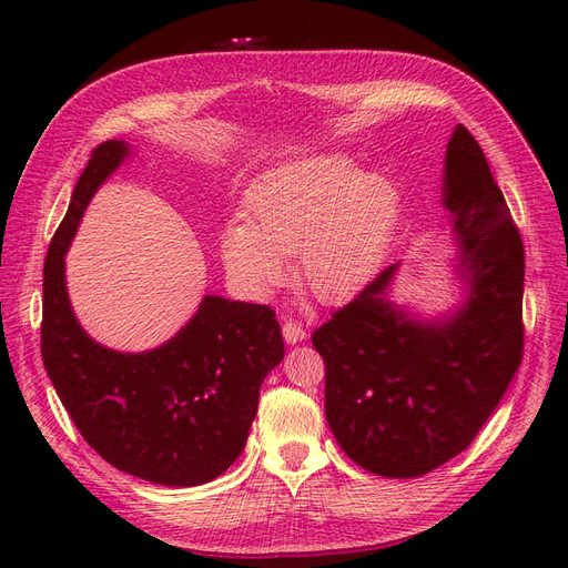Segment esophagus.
Instances as JSON below:
<instances>
[{
  "label": "esophagus",
  "instance_id": "obj_1",
  "mask_svg": "<svg viewBox=\"0 0 568 568\" xmlns=\"http://www.w3.org/2000/svg\"><path fill=\"white\" fill-rule=\"evenodd\" d=\"M282 334H284V341L291 343V346H294V343H301V341L307 338V332L303 329V326H301L298 322H291V320L284 322Z\"/></svg>",
  "mask_w": 568,
  "mask_h": 568
}]
</instances>
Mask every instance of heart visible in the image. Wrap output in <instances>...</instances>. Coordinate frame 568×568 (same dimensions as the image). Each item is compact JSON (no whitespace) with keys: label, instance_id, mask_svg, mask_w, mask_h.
Here are the masks:
<instances>
[{"label":"heart","instance_id":"1","mask_svg":"<svg viewBox=\"0 0 568 568\" xmlns=\"http://www.w3.org/2000/svg\"><path fill=\"white\" fill-rule=\"evenodd\" d=\"M403 211L400 189L384 173H363L343 153L284 163L257 182L246 220L220 232L230 280L251 298H265L286 277L296 253V277L324 303H341L367 286L384 265Z\"/></svg>","mask_w":568,"mask_h":568}]
</instances>
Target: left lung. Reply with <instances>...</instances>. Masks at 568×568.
<instances>
[{
	"label": "left lung",
	"instance_id": "left-lung-1",
	"mask_svg": "<svg viewBox=\"0 0 568 568\" xmlns=\"http://www.w3.org/2000/svg\"><path fill=\"white\" fill-rule=\"evenodd\" d=\"M443 205L464 298L426 320L386 298L400 263L313 334L324 357V415L353 462L386 478L438 469L476 438L524 355V244L488 161L457 125Z\"/></svg>",
	"mask_w": 568,
	"mask_h": 568
}]
</instances>
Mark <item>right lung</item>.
Instances as JSON below:
<instances>
[{"label": "right lung", "instance_id": "1", "mask_svg": "<svg viewBox=\"0 0 568 568\" xmlns=\"http://www.w3.org/2000/svg\"><path fill=\"white\" fill-rule=\"evenodd\" d=\"M132 153L123 140L92 151L44 261L42 359L78 432L111 467L159 486H201L242 455L265 376L282 363L267 305L203 296L161 346L123 353L82 329L65 288V253L97 189Z\"/></svg>", "mask_w": 568, "mask_h": 568}]
</instances>
